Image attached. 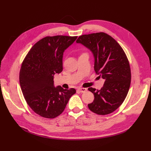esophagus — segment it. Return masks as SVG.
Instances as JSON below:
<instances>
[{
    "label": "esophagus",
    "mask_w": 151,
    "mask_h": 151,
    "mask_svg": "<svg viewBox=\"0 0 151 151\" xmlns=\"http://www.w3.org/2000/svg\"><path fill=\"white\" fill-rule=\"evenodd\" d=\"M77 90H78L79 92H81V93H85L86 91H87V89L81 88H78V89H77Z\"/></svg>",
    "instance_id": "esophagus-1"
}]
</instances>
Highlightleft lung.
Returning <instances> with one entry per match:
<instances>
[{
	"instance_id": "8db88e82",
	"label": "left lung",
	"mask_w": 151,
	"mask_h": 151,
	"mask_svg": "<svg viewBox=\"0 0 151 151\" xmlns=\"http://www.w3.org/2000/svg\"><path fill=\"white\" fill-rule=\"evenodd\" d=\"M76 42L92 52L94 70L104 79L100 90L88 88L94 96L89 109L100 115L113 112L124 101L130 86L131 70L125 53L115 39L103 32L81 35Z\"/></svg>"
}]
</instances>
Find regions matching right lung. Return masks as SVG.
Returning a JSON list of instances; mask_svg holds the SVG:
<instances>
[{"label": "right lung", "instance_id": "add662e5", "mask_svg": "<svg viewBox=\"0 0 151 151\" xmlns=\"http://www.w3.org/2000/svg\"><path fill=\"white\" fill-rule=\"evenodd\" d=\"M77 36H46L35 43L22 63L19 83L26 101L35 113L54 118L64 110L68 100L76 93L74 88H55L53 76L63 70L65 50Z\"/></svg>", "mask_w": 151, "mask_h": 151}]
</instances>
